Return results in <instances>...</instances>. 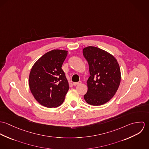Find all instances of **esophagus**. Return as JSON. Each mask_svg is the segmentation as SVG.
<instances>
[{"instance_id":"esophagus-1","label":"esophagus","mask_w":149,"mask_h":149,"mask_svg":"<svg viewBox=\"0 0 149 149\" xmlns=\"http://www.w3.org/2000/svg\"><path fill=\"white\" fill-rule=\"evenodd\" d=\"M81 84V81H79V82H77V83H73V85L76 86V85H79V84Z\"/></svg>"}]
</instances>
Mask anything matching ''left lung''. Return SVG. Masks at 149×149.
I'll return each mask as SVG.
<instances>
[{
    "label": "left lung",
    "instance_id": "obj_1",
    "mask_svg": "<svg viewBox=\"0 0 149 149\" xmlns=\"http://www.w3.org/2000/svg\"><path fill=\"white\" fill-rule=\"evenodd\" d=\"M90 76L87 80L85 102L92 106L107 103L116 93L120 83L121 73L116 59L110 53L95 46L83 49Z\"/></svg>",
    "mask_w": 149,
    "mask_h": 149
}]
</instances>
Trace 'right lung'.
Here are the masks:
<instances>
[{"label": "right lung", "mask_w": 149, "mask_h": 149, "mask_svg": "<svg viewBox=\"0 0 149 149\" xmlns=\"http://www.w3.org/2000/svg\"><path fill=\"white\" fill-rule=\"evenodd\" d=\"M68 51L54 49L40 58L33 66L29 79L31 93L42 106H61L69 90L68 81L61 67Z\"/></svg>", "instance_id": "obj_1"}]
</instances>
